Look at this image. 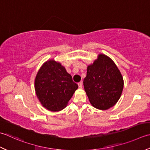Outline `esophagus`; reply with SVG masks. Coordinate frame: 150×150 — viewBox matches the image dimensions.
<instances>
[{
	"mask_svg": "<svg viewBox=\"0 0 150 150\" xmlns=\"http://www.w3.org/2000/svg\"><path fill=\"white\" fill-rule=\"evenodd\" d=\"M78 86L79 88L83 87V83H82V82H79V83H78Z\"/></svg>",
	"mask_w": 150,
	"mask_h": 150,
	"instance_id": "34e87169",
	"label": "esophagus"
}]
</instances>
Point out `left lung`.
I'll return each instance as SVG.
<instances>
[{
    "instance_id": "1",
    "label": "left lung",
    "mask_w": 150,
    "mask_h": 150,
    "mask_svg": "<svg viewBox=\"0 0 150 150\" xmlns=\"http://www.w3.org/2000/svg\"><path fill=\"white\" fill-rule=\"evenodd\" d=\"M83 84L92 106L107 110L119 100L124 80L114 62L107 56L101 54L93 64L88 66Z\"/></svg>"
}]
</instances>
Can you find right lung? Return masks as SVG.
I'll return each mask as SVG.
<instances>
[{
  "instance_id": "1",
  "label": "right lung",
  "mask_w": 150,
  "mask_h": 150,
  "mask_svg": "<svg viewBox=\"0 0 150 150\" xmlns=\"http://www.w3.org/2000/svg\"><path fill=\"white\" fill-rule=\"evenodd\" d=\"M35 91L43 106L51 111L65 108L78 85L65 67L54 60L43 64L35 79Z\"/></svg>"
}]
</instances>
